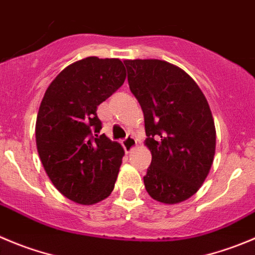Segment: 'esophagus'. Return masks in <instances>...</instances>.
<instances>
[{
  "instance_id": "esophagus-1",
  "label": "esophagus",
  "mask_w": 255,
  "mask_h": 255,
  "mask_svg": "<svg viewBox=\"0 0 255 255\" xmlns=\"http://www.w3.org/2000/svg\"><path fill=\"white\" fill-rule=\"evenodd\" d=\"M136 145H137L136 140H135V137L131 136V135H129V136L126 137V139L123 141V146H124V149H125L126 152L132 151V150L136 147Z\"/></svg>"
}]
</instances>
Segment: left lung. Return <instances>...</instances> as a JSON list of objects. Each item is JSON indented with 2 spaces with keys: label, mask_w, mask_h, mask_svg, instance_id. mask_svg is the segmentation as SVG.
<instances>
[{
  "label": "left lung",
  "mask_w": 255,
  "mask_h": 255,
  "mask_svg": "<svg viewBox=\"0 0 255 255\" xmlns=\"http://www.w3.org/2000/svg\"><path fill=\"white\" fill-rule=\"evenodd\" d=\"M124 64L144 113V144L151 152L145 189L156 202H184L200 189L214 160L217 132L207 98L170 62L137 59Z\"/></svg>",
  "instance_id": "obj_1"
}]
</instances>
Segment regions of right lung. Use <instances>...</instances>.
Wrapping results in <instances>:
<instances>
[{"label":"right lung","mask_w":255,"mask_h":255,"mask_svg":"<svg viewBox=\"0 0 255 255\" xmlns=\"http://www.w3.org/2000/svg\"><path fill=\"white\" fill-rule=\"evenodd\" d=\"M125 79L119 59L85 57L65 67L41 101L35 129L41 162L55 188L77 204H96L114 190L125 151L99 135L96 111Z\"/></svg>","instance_id":"right-lung-1"}]
</instances>
